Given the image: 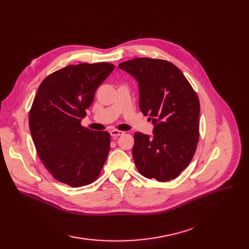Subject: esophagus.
<instances>
[{"mask_svg":"<svg viewBox=\"0 0 249 249\" xmlns=\"http://www.w3.org/2000/svg\"><path fill=\"white\" fill-rule=\"evenodd\" d=\"M110 134L113 138H117L118 136H121L124 134L123 131H119V130H111L110 131Z\"/></svg>","mask_w":249,"mask_h":249,"instance_id":"esophagus-1","label":"esophagus"}]
</instances>
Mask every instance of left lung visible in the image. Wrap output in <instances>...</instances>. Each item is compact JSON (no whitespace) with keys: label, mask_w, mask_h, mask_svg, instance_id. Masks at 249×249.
<instances>
[{"label":"left lung","mask_w":249,"mask_h":249,"mask_svg":"<svg viewBox=\"0 0 249 249\" xmlns=\"http://www.w3.org/2000/svg\"><path fill=\"white\" fill-rule=\"evenodd\" d=\"M120 70L138 83L139 108L153 124L152 135L134 134L133 160L147 178H176L191 162L199 140L200 103L190 83L175 64L137 57Z\"/></svg>","instance_id":"left-lung-1"}]
</instances>
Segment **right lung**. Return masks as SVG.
Returning <instances> with one entry per match:
<instances>
[{"mask_svg":"<svg viewBox=\"0 0 249 249\" xmlns=\"http://www.w3.org/2000/svg\"><path fill=\"white\" fill-rule=\"evenodd\" d=\"M114 70L108 62L68 65L45 77L29 114L30 132L47 171L73 188L93 182L110 150V134L81 125L98 87Z\"/></svg>","mask_w":249,"mask_h":249,"instance_id":"right-lung-1","label":"right lung"}]
</instances>
